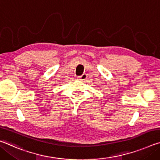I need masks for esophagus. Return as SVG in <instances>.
Instances as JSON below:
<instances>
[{
    "mask_svg": "<svg viewBox=\"0 0 160 160\" xmlns=\"http://www.w3.org/2000/svg\"><path fill=\"white\" fill-rule=\"evenodd\" d=\"M88 78V75L85 74V73H84V74H82V75L80 76V77H79L80 79L81 80H82V81H84L85 80H86V78Z\"/></svg>",
    "mask_w": 160,
    "mask_h": 160,
    "instance_id": "obj_1",
    "label": "esophagus"
}]
</instances>
